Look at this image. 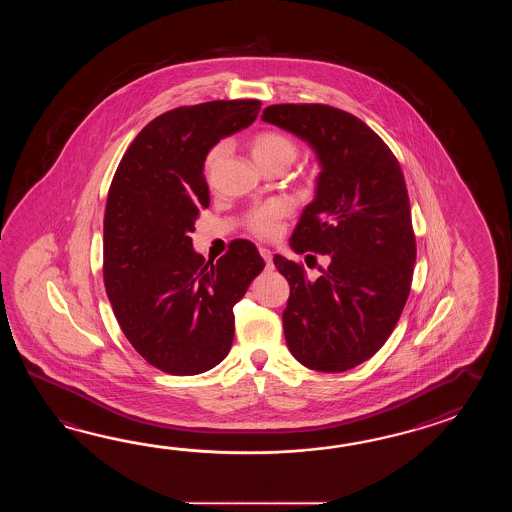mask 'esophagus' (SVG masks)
I'll return each mask as SVG.
<instances>
[{
	"mask_svg": "<svg viewBox=\"0 0 512 512\" xmlns=\"http://www.w3.org/2000/svg\"><path fill=\"white\" fill-rule=\"evenodd\" d=\"M258 251H260V256L263 258V260H265V263H267V265H271L272 252L269 251V249H265V247H260Z\"/></svg>",
	"mask_w": 512,
	"mask_h": 512,
	"instance_id": "34e87169",
	"label": "esophagus"
}]
</instances>
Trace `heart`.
Returning a JSON list of instances; mask_svg holds the SVG:
<instances>
[{"mask_svg": "<svg viewBox=\"0 0 512 512\" xmlns=\"http://www.w3.org/2000/svg\"><path fill=\"white\" fill-rule=\"evenodd\" d=\"M252 157L254 161L260 164L261 168H271V166H291L296 161L300 148L294 139L289 135H285L282 131L276 130H263L258 131L252 135L251 142H249ZM227 144L225 142H216L203 161V172L207 175L208 179L216 172L221 157L225 155ZM293 208L282 199H274V201H267L263 205L251 208L245 216V227L247 230L263 238L269 240L274 238L280 230H282L285 219L291 216Z\"/></svg>", "mask_w": 512, "mask_h": 512, "instance_id": "1", "label": "heart"}]
</instances>
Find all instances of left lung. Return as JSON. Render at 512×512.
<instances>
[{"label":"left lung","mask_w":512,"mask_h":512,"mask_svg":"<svg viewBox=\"0 0 512 512\" xmlns=\"http://www.w3.org/2000/svg\"><path fill=\"white\" fill-rule=\"evenodd\" d=\"M261 120L309 142L322 164L315 201L291 247L326 254L327 269L309 280L304 263L274 256L291 287L283 311L287 348L309 370H351L384 346L412 289L417 245L401 164L344 109L274 104Z\"/></svg>","instance_id":"obj_1"}]
</instances>
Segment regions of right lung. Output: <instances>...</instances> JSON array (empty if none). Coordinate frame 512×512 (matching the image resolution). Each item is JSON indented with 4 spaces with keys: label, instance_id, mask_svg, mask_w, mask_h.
I'll use <instances>...</instances> for the list:
<instances>
[{
    "label": "right lung",
    "instance_id": "right-lung-1",
    "mask_svg": "<svg viewBox=\"0 0 512 512\" xmlns=\"http://www.w3.org/2000/svg\"><path fill=\"white\" fill-rule=\"evenodd\" d=\"M256 98L170 109L122 155L104 214V285L131 346L170 375L212 370L229 355L234 305L265 261L251 241H230L218 261L192 249L210 205L203 161L223 137L252 124Z\"/></svg>",
    "mask_w": 512,
    "mask_h": 512
}]
</instances>
